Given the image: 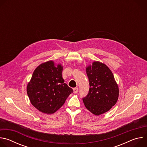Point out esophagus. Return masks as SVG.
Here are the masks:
<instances>
[{
  "instance_id": "obj_1",
  "label": "esophagus",
  "mask_w": 147,
  "mask_h": 147,
  "mask_svg": "<svg viewBox=\"0 0 147 147\" xmlns=\"http://www.w3.org/2000/svg\"><path fill=\"white\" fill-rule=\"evenodd\" d=\"M73 91H74V94H76V93H77V92H78V88H77V87H76V88H73Z\"/></svg>"
}]
</instances>
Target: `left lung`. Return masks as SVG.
Returning a JSON list of instances; mask_svg holds the SVG:
<instances>
[{"instance_id": "8db88e82", "label": "left lung", "mask_w": 147, "mask_h": 147, "mask_svg": "<svg viewBox=\"0 0 147 147\" xmlns=\"http://www.w3.org/2000/svg\"><path fill=\"white\" fill-rule=\"evenodd\" d=\"M90 89L82 98L86 108L95 115L109 111L119 97V88L113 73L105 65L94 61L86 69Z\"/></svg>"}]
</instances>
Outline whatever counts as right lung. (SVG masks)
<instances>
[{
  "label": "right lung",
  "mask_w": 147,
  "mask_h": 147,
  "mask_svg": "<svg viewBox=\"0 0 147 147\" xmlns=\"http://www.w3.org/2000/svg\"><path fill=\"white\" fill-rule=\"evenodd\" d=\"M63 67L49 61L34 70L27 92L32 105L40 112L52 114L63 105L73 92L62 77Z\"/></svg>",
  "instance_id": "obj_1"
}]
</instances>
